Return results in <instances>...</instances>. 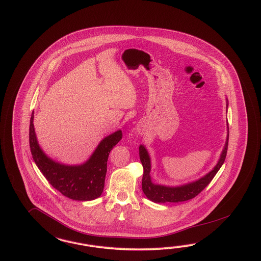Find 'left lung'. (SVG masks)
<instances>
[{
    "label": "left lung",
    "instance_id": "left-lung-1",
    "mask_svg": "<svg viewBox=\"0 0 261 261\" xmlns=\"http://www.w3.org/2000/svg\"><path fill=\"white\" fill-rule=\"evenodd\" d=\"M227 101V111L228 101ZM228 124L227 123V138L226 143L220 154L218 162L214 168L205 174L203 177H200L192 182L177 186H168V185H158L152 182L151 177V156L144 145L139 146V158L143 166L144 173L142 177V190L146 197L153 202L165 203V202H185L193 199L199 193L210 185L212 178L217 174L219 169L223 165L227 155V144H228Z\"/></svg>",
    "mask_w": 261,
    "mask_h": 261
}]
</instances>
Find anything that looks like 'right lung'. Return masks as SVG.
<instances>
[{
	"label": "right lung",
	"mask_w": 261,
	"mask_h": 261,
	"mask_svg": "<svg viewBox=\"0 0 261 261\" xmlns=\"http://www.w3.org/2000/svg\"><path fill=\"white\" fill-rule=\"evenodd\" d=\"M34 112L30 124V147L36 166L53 187L75 201H92L99 198L105 179L110 151L122 139V130L105 137L90 158L82 164L68 165L50 159L38 144L34 130Z\"/></svg>",
	"instance_id": "add662e5"
}]
</instances>
